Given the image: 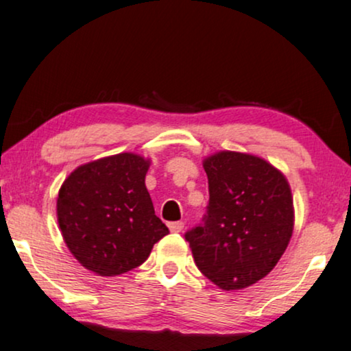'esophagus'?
<instances>
[{
    "instance_id": "34e87169",
    "label": "esophagus",
    "mask_w": 351,
    "mask_h": 351,
    "mask_svg": "<svg viewBox=\"0 0 351 351\" xmlns=\"http://www.w3.org/2000/svg\"><path fill=\"white\" fill-rule=\"evenodd\" d=\"M169 230L174 233H180L184 230V221H171L169 223Z\"/></svg>"
}]
</instances>
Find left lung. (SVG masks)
I'll use <instances>...</instances> for the list:
<instances>
[{
    "mask_svg": "<svg viewBox=\"0 0 351 351\" xmlns=\"http://www.w3.org/2000/svg\"><path fill=\"white\" fill-rule=\"evenodd\" d=\"M208 205L185 233L200 273L221 289H243L278 265L289 245L294 207L289 184L265 159L221 151L204 160Z\"/></svg>",
    "mask_w": 351,
    "mask_h": 351,
    "instance_id": "1",
    "label": "left lung"
}]
</instances>
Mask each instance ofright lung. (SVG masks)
I'll list each match as a JSON object with an SVG mask.
<instances>
[{"label": "right lung", "instance_id": "right-lung-1", "mask_svg": "<svg viewBox=\"0 0 351 351\" xmlns=\"http://www.w3.org/2000/svg\"><path fill=\"white\" fill-rule=\"evenodd\" d=\"M149 160L123 152L77 167L62 184L57 220L70 253L100 276L143 265L169 228L144 185Z\"/></svg>", "mask_w": 351, "mask_h": 351}]
</instances>
